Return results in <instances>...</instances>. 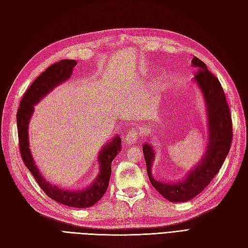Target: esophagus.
I'll return each instance as SVG.
<instances>
[{
	"instance_id": "1",
	"label": "esophagus",
	"mask_w": 248,
	"mask_h": 248,
	"mask_svg": "<svg viewBox=\"0 0 248 248\" xmlns=\"http://www.w3.org/2000/svg\"><path fill=\"white\" fill-rule=\"evenodd\" d=\"M140 135V133L139 130L132 129V130H130L129 132H128V133L124 136L123 140H124V142L127 144V146H131V144H133L136 140H139Z\"/></svg>"
}]
</instances>
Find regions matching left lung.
<instances>
[{
    "instance_id": "left-lung-1",
    "label": "left lung",
    "mask_w": 248,
    "mask_h": 248,
    "mask_svg": "<svg viewBox=\"0 0 248 248\" xmlns=\"http://www.w3.org/2000/svg\"><path fill=\"white\" fill-rule=\"evenodd\" d=\"M192 65L197 69L194 82L201 91L207 116L206 149L199 163L178 182L164 183L153 175L152 166L156 152L148 142L142 146L151 184L165 199L175 203L193 199L209 185L225 162L233 138L230 108L218 79L199 58L193 57Z\"/></svg>"
}]
</instances>
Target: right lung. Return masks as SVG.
I'll list each match as a JSON object with an SVG mask.
<instances>
[{
    "instance_id": "right-lung-1",
    "label": "right lung",
    "mask_w": 248,
    "mask_h": 248,
    "mask_svg": "<svg viewBox=\"0 0 248 248\" xmlns=\"http://www.w3.org/2000/svg\"><path fill=\"white\" fill-rule=\"evenodd\" d=\"M77 62L74 59H62L59 62L50 65L31 83L23 95L19 108L17 110V130H18L19 150L25 166L29 168L37 183L47 196L56 202L75 208H87L98 202L108 190L112 173V162L122 149L121 138L114 136L106 146L99 151L97 162L99 165L98 175L90 186L79 190L63 189L46 181L37 167L30 150L29 124L35 110V106L44 98L50 91L58 85L71 78Z\"/></svg>"
}]
</instances>
